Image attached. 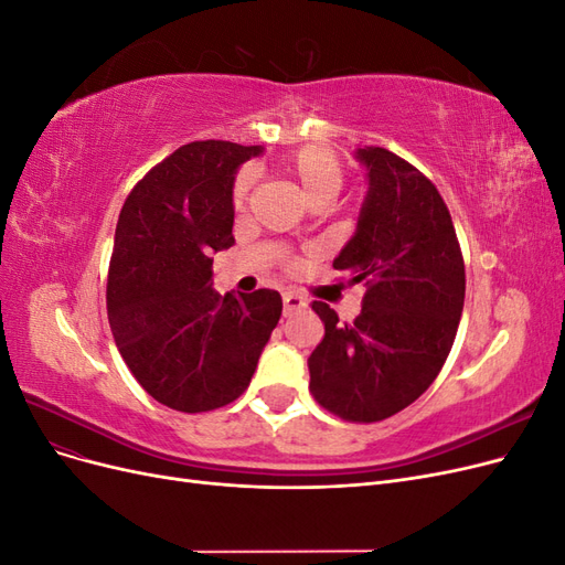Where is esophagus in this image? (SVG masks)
<instances>
[{
    "instance_id": "1",
    "label": "esophagus",
    "mask_w": 565,
    "mask_h": 565,
    "mask_svg": "<svg viewBox=\"0 0 565 565\" xmlns=\"http://www.w3.org/2000/svg\"><path fill=\"white\" fill-rule=\"evenodd\" d=\"M282 306H285V316H292V313L306 309V299L299 292H285Z\"/></svg>"
}]
</instances>
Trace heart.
<instances>
[{"mask_svg":"<svg viewBox=\"0 0 565 565\" xmlns=\"http://www.w3.org/2000/svg\"><path fill=\"white\" fill-rule=\"evenodd\" d=\"M282 172L295 181V185L301 191V195L313 202H324L328 204L332 198L339 195L341 185H344V167H341L339 158L332 150L320 148V146H306L299 148L289 156L282 158L280 162ZM249 185L252 177L247 172L237 174L233 183V210L241 212L245 210L247 198H249Z\"/></svg>","mask_w":565,"mask_h":565,"instance_id":"heart-1","label":"heart"}]
</instances>
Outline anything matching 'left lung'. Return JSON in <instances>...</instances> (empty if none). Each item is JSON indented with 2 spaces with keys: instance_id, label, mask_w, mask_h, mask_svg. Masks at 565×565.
Returning a JSON list of instances; mask_svg holds the SVG:
<instances>
[{
  "instance_id": "1",
  "label": "left lung",
  "mask_w": 565,
  "mask_h": 565,
  "mask_svg": "<svg viewBox=\"0 0 565 565\" xmlns=\"http://www.w3.org/2000/svg\"><path fill=\"white\" fill-rule=\"evenodd\" d=\"M358 160L370 191L332 266L365 285L363 311L347 322L324 301L311 303L324 337L309 358V388L328 413L372 424L415 403L446 365L467 273L438 188L386 148H358Z\"/></svg>"
}]
</instances>
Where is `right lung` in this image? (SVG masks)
<instances>
[{"label": "right lung", "mask_w": 565, "mask_h": 565, "mask_svg": "<svg viewBox=\"0 0 565 565\" xmlns=\"http://www.w3.org/2000/svg\"><path fill=\"white\" fill-rule=\"evenodd\" d=\"M259 146L193 141L131 188L117 218L106 306L134 380L179 413L241 398L282 313L276 289L216 295L210 254L233 241V174Z\"/></svg>", "instance_id": "obj_1"}]
</instances>
